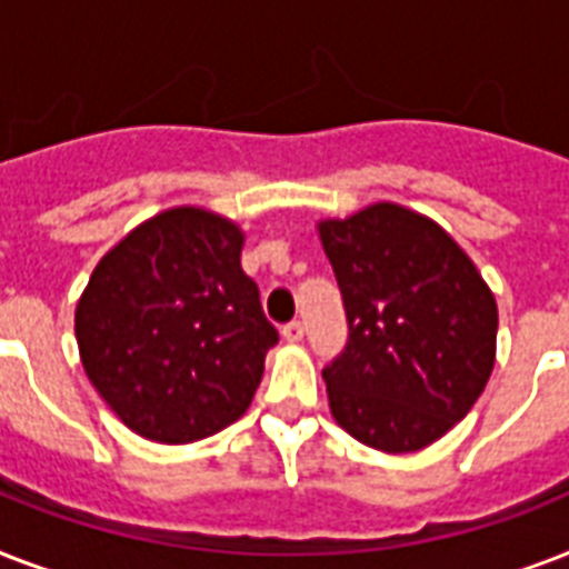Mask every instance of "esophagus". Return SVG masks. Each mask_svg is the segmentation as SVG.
I'll list each match as a JSON object with an SVG mask.
<instances>
[{"label": "esophagus", "instance_id": "obj_1", "mask_svg": "<svg viewBox=\"0 0 569 569\" xmlns=\"http://www.w3.org/2000/svg\"><path fill=\"white\" fill-rule=\"evenodd\" d=\"M303 321H289V325H283V339H289V342H301L303 339Z\"/></svg>", "mask_w": 569, "mask_h": 569}]
</instances>
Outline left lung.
Returning <instances> with one entry per match:
<instances>
[{
  "instance_id": "left-lung-1",
  "label": "left lung",
  "mask_w": 569,
  "mask_h": 569,
  "mask_svg": "<svg viewBox=\"0 0 569 569\" xmlns=\"http://www.w3.org/2000/svg\"><path fill=\"white\" fill-rule=\"evenodd\" d=\"M319 232L348 319L342 355L321 369L330 413L389 455L431 446L493 372V292L440 223L405 206H369Z\"/></svg>"
}]
</instances>
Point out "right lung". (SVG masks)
I'll list each match as a JSON object with an SVG mask.
<instances>
[{
	"mask_svg": "<svg viewBox=\"0 0 569 569\" xmlns=\"http://www.w3.org/2000/svg\"><path fill=\"white\" fill-rule=\"evenodd\" d=\"M241 241L221 214L180 206L136 227L93 268L76 307L82 366L147 440H203L250 407L280 337L241 271Z\"/></svg>",
	"mask_w": 569,
	"mask_h": 569,
	"instance_id": "obj_1",
	"label": "right lung"
}]
</instances>
